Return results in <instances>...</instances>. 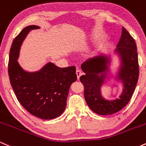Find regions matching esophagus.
Returning a JSON list of instances; mask_svg holds the SVG:
<instances>
[{"instance_id": "obj_1", "label": "esophagus", "mask_w": 146, "mask_h": 146, "mask_svg": "<svg viewBox=\"0 0 146 146\" xmlns=\"http://www.w3.org/2000/svg\"><path fill=\"white\" fill-rule=\"evenodd\" d=\"M82 74V71H80V69L76 70V75H77V77H78V79H80V76H81Z\"/></svg>"}]
</instances>
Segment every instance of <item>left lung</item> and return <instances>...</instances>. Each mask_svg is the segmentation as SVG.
I'll list each match as a JSON object with an SVG mask.
<instances>
[{
    "instance_id": "obj_1",
    "label": "left lung",
    "mask_w": 146,
    "mask_h": 146,
    "mask_svg": "<svg viewBox=\"0 0 146 146\" xmlns=\"http://www.w3.org/2000/svg\"><path fill=\"white\" fill-rule=\"evenodd\" d=\"M113 55L118 57L119 65L115 75L110 71L113 54L100 53L82 64L85 75L80 78L84 87V98L88 107L100 115H113L124 108L131 99L139 78L138 55L135 40L124 27ZM111 78L122 84L119 98L106 100L101 94V87Z\"/></svg>"
}]
</instances>
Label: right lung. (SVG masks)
I'll return each mask as SVG.
<instances>
[{
    "label": "right lung",
    "mask_w": 146,
    "mask_h": 146,
    "mask_svg": "<svg viewBox=\"0 0 146 146\" xmlns=\"http://www.w3.org/2000/svg\"><path fill=\"white\" fill-rule=\"evenodd\" d=\"M40 28L29 25L15 38L9 51L8 73L16 98L25 109L38 118L52 119L66 108L70 86L77 80L76 69L73 66L60 68L52 62L33 72L21 67L18 60L23 41L31 30Z\"/></svg>",
    "instance_id": "right-lung-1"
}]
</instances>
